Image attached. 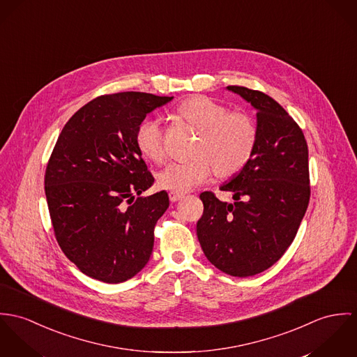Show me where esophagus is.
<instances>
[{
	"label": "esophagus",
	"mask_w": 357,
	"mask_h": 357,
	"mask_svg": "<svg viewBox=\"0 0 357 357\" xmlns=\"http://www.w3.org/2000/svg\"><path fill=\"white\" fill-rule=\"evenodd\" d=\"M168 196H169V199H171L172 202L179 201V199H182V198L185 197L182 193H174V192H171Z\"/></svg>",
	"instance_id": "34e87169"
}]
</instances>
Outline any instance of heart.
Segmentation results:
<instances>
[{
    "mask_svg": "<svg viewBox=\"0 0 357 357\" xmlns=\"http://www.w3.org/2000/svg\"><path fill=\"white\" fill-rule=\"evenodd\" d=\"M178 115L198 131L192 160L171 162L158 175L160 188L186 193L211 179L213 172L226 178L239 172L250 160L257 141V127L242 112H229L223 104L195 96L182 101ZM135 144L144 158L161 162L165 158L164 130L158 119H145L137 128Z\"/></svg>",
    "mask_w": 357,
    "mask_h": 357,
    "instance_id": "heart-1",
    "label": "heart"
}]
</instances>
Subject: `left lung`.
<instances>
[{
    "instance_id": "obj_1",
    "label": "left lung",
    "mask_w": 357,
    "mask_h": 357,
    "mask_svg": "<svg viewBox=\"0 0 357 357\" xmlns=\"http://www.w3.org/2000/svg\"><path fill=\"white\" fill-rule=\"evenodd\" d=\"M256 111L257 141L250 160L220 190L199 198L197 237L206 259L231 277H252L275 264L297 234L310 202L308 146L298 124L270 96L227 86Z\"/></svg>"
}]
</instances>
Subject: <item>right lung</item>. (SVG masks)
I'll return each mask as SVG.
<instances>
[{"instance_id":"obj_1","label":"right lung","mask_w":357,"mask_h":357,"mask_svg":"<svg viewBox=\"0 0 357 357\" xmlns=\"http://www.w3.org/2000/svg\"><path fill=\"white\" fill-rule=\"evenodd\" d=\"M149 93L100 96L67 121L45 174L56 239L87 277L120 283L149 261L167 192L142 197L155 178L135 144L138 126L171 101Z\"/></svg>"}]
</instances>
